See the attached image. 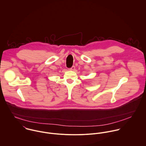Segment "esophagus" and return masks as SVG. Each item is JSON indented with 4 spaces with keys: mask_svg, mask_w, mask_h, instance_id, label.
<instances>
[{
    "mask_svg": "<svg viewBox=\"0 0 146 146\" xmlns=\"http://www.w3.org/2000/svg\"><path fill=\"white\" fill-rule=\"evenodd\" d=\"M75 67L74 66H72L71 68H69L70 70H75Z\"/></svg>",
    "mask_w": 146,
    "mask_h": 146,
    "instance_id": "obj_1",
    "label": "esophagus"
}]
</instances>
